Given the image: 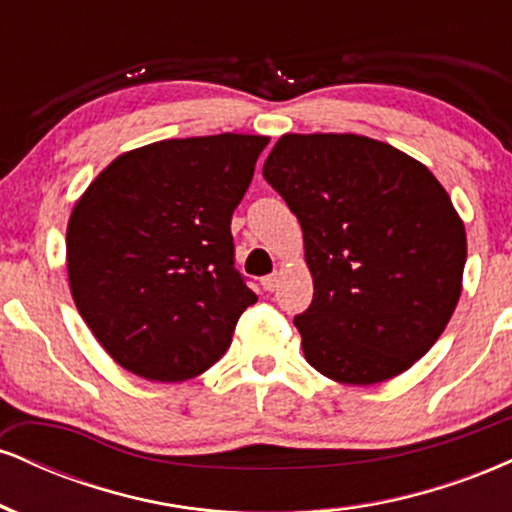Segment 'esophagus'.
Wrapping results in <instances>:
<instances>
[{
    "label": "esophagus",
    "mask_w": 512,
    "mask_h": 512,
    "mask_svg": "<svg viewBox=\"0 0 512 512\" xmlns=\"http://www.w3.org/2000/svg\"><path fill=\"white\" fill-rule=\"evenodd\" d=\"M279 281H281V276H279V274H269V276H264V279H262L264 291H276V289H279Z\"/></svg>",
    "instance_id": "esophagus-1"
}]
</instances>
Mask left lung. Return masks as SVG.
<instances>
[{
    "label": "left lung",
    "mask_w": 512,
    "mask_h": 512,
    "mask_svg": "<svg viewBox=\"0 0 512 512\" xmlns=\"http://www.w3.org/2000/svg\"><path fill=\"white\" fill-rule=\"evenodd\" d=\"M262 175L303 231L315 293L293 325L305 361L344 385L409 370L448 327L467 260L436 175L361 134H284Z\"/></svg>",
    "instance_id": "obj_1"
}]
</instances>
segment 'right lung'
I'll use <instances>...</instances> for the list:
<instances>
[{
    "label": "right lung",
    "instance_id": "obj_1",
    "mask_svg": "<svg viewBox=\"0 0 512 512\" xmlns=\"http://www.w3.org/2000/svg\"><path fill=\"white\" fill-rule=\"evenodd\" d=\"M269 137L211 134L125 151L76 199V310L129 373L180 383L214 366L257 301L233 267L231 216Z\"/></svg>",
    "mask_w": 512,
    "mask_h": 512
}]
</instances>
